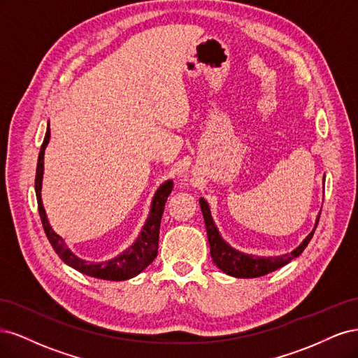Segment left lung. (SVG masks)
Segmentation results:
<instances>
[{"label":"left lung","instance_id":"1","mask_svg":"<svg viewBox=\"0 0 358 358\" xmlns=\"http://www.w3.org/2000/svg\"><path fill=\"white\" fill-rule=\"evenodd\" d=\"M200 208L203 212L206 231H208V241H209L210 255H212L213 263L220 270H222L224 273L234 276V278L264 276V275H267L270 272H275V270L288 264L291 259H294L296 257H299L303 251H305V248L310 242L313 233H315L318 220H320V215H318L313 230L305 237V239H303V242L294 249V251H291L289 254L278 255V257H258V255H251V254H245V252L237 251V249H234L231 245L227 243L222 239L218 227L215 225L209 203L204 199H200Z\"/></svg>","mask_w":358,"mask_h":358}]
</instances>
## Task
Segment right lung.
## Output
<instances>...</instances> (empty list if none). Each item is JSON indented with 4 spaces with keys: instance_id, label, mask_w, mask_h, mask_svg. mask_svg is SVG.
Returning a JSON list of instances; mask_svg holds the SVG:
<instances>
[{
    "instance_id": "1",
    "label": "right lung",
    "mask_w": 358,
    "mask_h": 358,
    "mask_svg": "<svg viewBox=\"0 0 358 358\" xmlns=\"http://www.w3.org/2000/svg\"><path fill=\"white\" fill-rule=\"evenodd\" d=\"M50 140V128L48 124L46 136L43 140V145L40 148L38 161H37V173H36V196L38 204V213L41 218L43 229L48 236V239L55 249V252L59 255L64 263L70 267L76 268L78 272L88 275L92 278L106 279V280H127L142 273L143 270L154 262L158 254V239H159V224L161 216L164 212V206L167 197L173 189V182L169 179L164 183H161L159 188L155 191L152 203H150L149 215L146 218L145 225L140 230L137 239L131 246H128L125 251L117 254L110 259H104V262L95 263L88 262L76 255L71 249L66 245L62 237L53 231L48 221V215L45 210V206L41 201V183H43V173H45V149Z\"/></svg>"
}]
</instances>
